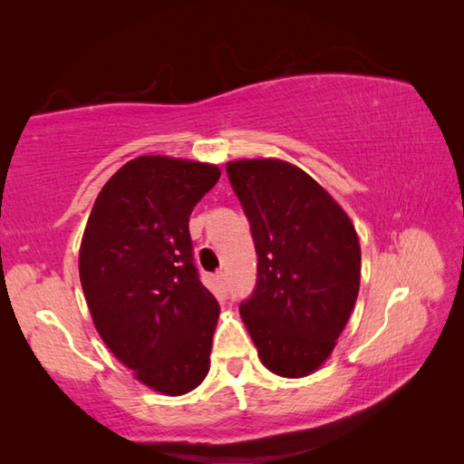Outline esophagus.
I'll return each instance as SVG.
<instances>
[{
    "instance_id": "34e87169",
    "label": "esophagus",
    "mask_w": 464,
    "mask_h": 464,
    "mask_svg": "<svg viewBox=\"0 0 464 464\" xmlns=\"http://www.w3.org/2000/svg\"><path fill=\"white\" fill-rule=\"evenodd\" d=\"M214 280H216V285H218L222 290H226V272L224 270H218L214 274Z\"/></svg>"
}]
</instances>
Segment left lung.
Instances as JSON below:
<instances>
[{
    "mask_svg": "<svg viewBox=\"0 0 464 464\" xmlns=\"http://www.w3.org/2000/svg\"><path fill=\"white\" fill-rule=\"evenodd\" d=\"M258 254L240 316L262 364L306 376L334 351L361 286V244L323 186L282 160L226 164Z\"/></svg>",
    "mask_w": 464,
    "mask_h": 464,
    "instance_id": "obj_1",
    "label": "left lung"
}]
</instances>
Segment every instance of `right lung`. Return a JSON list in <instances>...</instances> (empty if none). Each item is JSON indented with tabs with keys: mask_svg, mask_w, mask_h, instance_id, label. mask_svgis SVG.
Returning <instances> with one entry per match:
<instances>
[{
	"mask_svg": "<svg viewBox=\"0 0 464 464\" xmlns=\"http://www.w3.org/2000/svg\"><path fill=\"white\" fill-rule=\"evenodd\" d=\"M212 164L140 156L102 188L80 248L93 324L140 382L169 396L208 374L220 304L194 264L190 214L218 182Z\"/></svg>",
	"mask_w": 464,
	"mask_h": 464,
	"instance_id": "obj_1",
	"label": "right lung"
}]
</instances>
